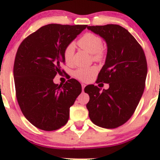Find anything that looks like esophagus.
Segmentation results:
<instances>
[{"label":"esophagus","mask_w":160,"mask_h":160,"mask_svg":"<svg viewBox=\"0 0 160 160\" xmlns=\"http://www.w3.org/2000/svg\"><path fill=\"white\" fill-rule=\"evenodd\" d=\"M85 86H86L85 84H83V83L82 84V92L84 91V88H85Z\"/></svg>","instance_id":"1"}]
</instances>
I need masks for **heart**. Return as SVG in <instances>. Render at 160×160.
<instances>
[{
  "label": "heart",
  "instance_id": "1",
  "mask_svg": "<svg viewBox=\"0 0 160 160\" xmlns=\"http://www.w3.org/2000/svg\"><path fill=\"white\" fill-rule=\"evenodd\" d=\"M78 45L86 52L92 54L95 61H102L104 57V52L102 49L103 41L100 37L93 33H86L78 40ZM74 52V47L72 43L68 44L63 51L64 60L67 64L72 62L73 55ZM95 67L79 68L74 71V76L79 80L86 82L96 74Z\"/></svg>",
  "mask_w": 160,
  "mask_h": 160
}]
</instances>
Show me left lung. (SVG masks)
Listing matches in <instances>:
<instances>
[{"label":"left lung","instance_id":"8db88e82","mask_svg":"<svg viewBox=\"0 0 160 160\" xmlns=\"http://www.w3.org/2000/svg\"><path fill=\"white\" fill-rule=\"evenodd\" d=\"M107 43L105 64L97 82L109 84L108 89L89 85L84 91L89 95L86 104L93 123L115 128L131 118L142 96L148 74V64L141 46L126 28L118 25L87 26Z\"/></svg>","mask_w":160,"mask_h":160}]
</instances>
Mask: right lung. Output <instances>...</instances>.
Masks as SVG:
<instances>
[{
  "mask_svg": "<svg viewBox=\"0 0 160 160\" xmlns=\"http://www.w3.org/2000/svg\"><path fill=\"white\" fill-rule=\"evenodd\" d=\"M86 25L49 24L23 40L13 66L16 95L23 115L33 126L53 131L67 123L71 106L81 93L80 83L70 79L63 85L53 82L65 73L63 51Z\"/></svg>",
  "mask_w": 160,
  "mask_h": 160,
  "instance_id": "right-lung-1",
  "label": "right lung"
}]
</instances>
